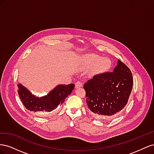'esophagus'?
I'll list each match as a JSON object with an SVG mask.
<instances>
[{"label":"esophagus","mask_w":154,"mask_h":154,"mask_svg":"<svg viewBox=\"0 0 154 154\" xmlns=\"http://www.w3.org/2000/svg\"><path fill=\"white\" fill-rule=\"evenodd\" d=\"M83 83L82 82V81H78V82H76V83H75V87L76 88H78V87H82L83 86Z\"/></svg>","instance_id":"1"}]
</instances>
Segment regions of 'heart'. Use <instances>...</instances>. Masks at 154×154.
<instances>
[{
	"instance_id": "heart-1",
	"label": "heart",
	"mask_w": 154,
	"mask_h": 154,
	"mask_svg": "<svg viewBox=\"0 0 154 154\" xmlns=\"http://www.w3.org/2000/svg\"><path fill=\"white\" fill-rule=\"evenodd\" d=\"M85 63L88 67H95L96 73H103L110 67V61L106 58H102L98 55L88 54L84 57Z\"/></svg>"
}]
</instances>
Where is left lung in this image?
Instances as JSON below:
<instances>
[{
    "instance_id": "8db88e82",
    "label": "left lung",
    "mask_w": 154,
    "mask_h": 154,
    "mask_svg": "<svg viewBox=\"0 0 154 154\" xmlns=\"http://www.w3.org/2000/svg\"><path fill=\"white\" fill-rule=\"evenodd\" d=\"M132 86L131 71L118 60L113 72L97 74L83 85L91 113L97 119H112L127 105Z\"/></svg>"
}]
</instances>
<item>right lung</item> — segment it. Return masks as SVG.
Returning <instances> with one entry per match:
<instances>
[{"label": "right lung", "instance_id": "1", "mask_svg": "<svg viewBox=\"0 0 154 154\" xmlns=\"http://www.w3.org/2000/svg\"><path fill=\"white\" fill-rule=\"evenodd\" d=\"M74 88V83L67 85H60L51 91L48 96L38 98L19 84L18 85V93L23 105L27 110L33 112L43 113L52 111L57 109L58 105L62 104Z\"/></svg>", "mask_w": 154, "mask_h": 154}]
</instances>
